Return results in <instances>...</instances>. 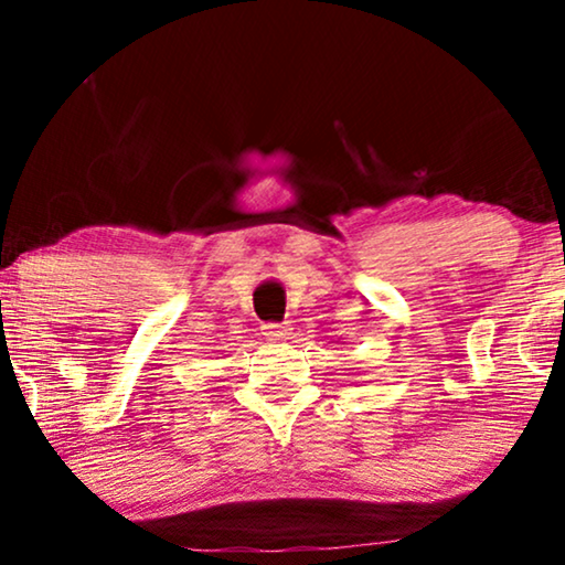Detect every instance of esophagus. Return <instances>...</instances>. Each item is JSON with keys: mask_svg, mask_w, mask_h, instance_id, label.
I'll return each mask as SVG.
<instances>
[{"mask_svg": "<svg viewBox=\"0 0 565 565\" xmlns=\"http://www.w3.org/2000/svg\"><path fill=\"white\" fill-rule=\"evenodd\" d=\"M262 334H265L267 339H273V342H277V339L288 337L290 329L285 327V323H265V327H262Z\"/></svg>", "mask_w": 565, "mask_h": 565, "instance_id": "obj_1", "label": "esophagus"}]
</instances>
